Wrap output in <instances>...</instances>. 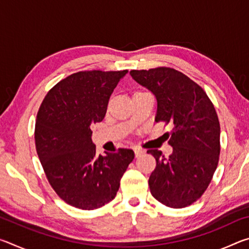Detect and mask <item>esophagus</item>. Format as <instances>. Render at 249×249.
Returning <instances> with one entry per match:
<instances>
[{
    "label": "esophagus",
    "mask_w": 249,
    "mask_h": 249,
    "mask_svg": "<svg viewBox=\"0 0 249 249\" xmlns=\"http://www.w3.org/2000/svg\"><path fill=\"white\" fill-rule=\"evenodd\" d=\"M134 151H135V156H136V157H138V156H141L145 153V150H142L141 148H135Z\"/></svg>",
    "instance_id": "1"
}]
</instances>
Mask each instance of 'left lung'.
<instances>
[{"label": "left lung", "instance_id": "left-lung-1", "mask_svg": "<svg viewBox=\"0 0 249 249\" xmlns=\"http://www.w3.org/2000/svg\"><path fill=\"white\" fill-rule=\"evenodd\" d=\"M130 75L156 96L155 121L172 125L169 157L158 149L147 150L156 159L150 193L169 208H185L200 199L216 170L221 147L215 108L199 84L178 70L159 67L132 70Z\"/></svg>", "mask_w": 249, "mask_h": 249}]
</instances>
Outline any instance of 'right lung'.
Segmentation results:
<instances>
[{
  "instance_id": "add662e5",
  "label": "right lung",
  "mask_w": 249,
  "mask_h": 249,
  "mask_svg": "<svg viewBox=\"0 0 249 249\" xmlns=\"http://www.w3.org/2000/svg\"><path fill=\"white\" fill-rule=\"evenodd\" d=\"M79 71L58 82L41 103L35 144L50 185L66 203L94 210L119 191L121 178L134 159L132 149L96 155L92 125L102 121L109 96L127 73Z\"/></svg>"
}]
</instances>
